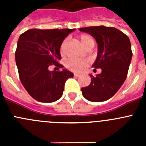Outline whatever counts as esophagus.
I'll return each instance as SVG.
<instances>
[{"label": "esophagus", "mask_w": 146, "mask_h": 146, "mask_svg": "<svg viewBox=\"0 0 146 146\" xmlns=\"http://www.w3.org/2000/svg\"><path fill=\"white\" fill-rule=\"evenodd\" d=\"M74 77H79L80 76V74H74Z\"/></svg>", "instance_id": "34e87169"}]
</instances>
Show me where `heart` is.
Listing matches in <instances>:
<instances>
[{"instance_id":"heart-1","label":"heart","mask_w":146,"mask_h":146,"mask_svg":"<svg viewBox=\"0 0 146 146\" xmlns=\"http://www.w3.org/2000/svg\"><path fill=\"white\" fill-rule=\"evenodd\" d=\"M79 39L80 41L81 44L85 48L87 47L88 45L91 43H94V39L90 35L88 34H82L79 36ZM66 41H64L60 46V51L62 52L63 48L64 47ZM91 60L88 59H85V60H74V59H69L66 62L65 66L67 69L74 72H80L84 70L86 67L90 64Z\"/></svg>"}]
</instances>
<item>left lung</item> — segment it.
<instances>
[{"label": "left lung", "instance_id": "8db88e82", "mask_svg": "<svg viewBox=\"0 0 146 146\" xmlns=\"http://www.w3.org/2000/svg\"><path fill=\"white\" fill-rule=\"evenodd\" d=\"M92 36L98 44V53L93 68L102 72L91 77L88 86L82 88V96L94 102L113 97L123 84L132 58L129 37L118 29L104 25L80 28Z\"/></svg>", "mask_w": 146, "mask_h": 146}]
</instances>
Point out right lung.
Returning a JSON list of instances; mask_svg holds the SVG:
<instances>
[{
    "instance_id": "add662e5",
    "label": "right lung",
    "mask_w": 146,
    "mask_h": 146,
    "mask_svg": "<svg viewBox=\"0 0 146 146\" xmlns=\"http://www.w3.org/2000/svg\"><path fill=\"white\" fill-rule=\"evenodd\" d=\"M75 29H30L17 41L15 60L22 84L30 96L40 102H54L63 95L67 79L74 74L66 69L50 71L48 66L61 58L60 46Z\"/></svg>"
}]
</instances>
